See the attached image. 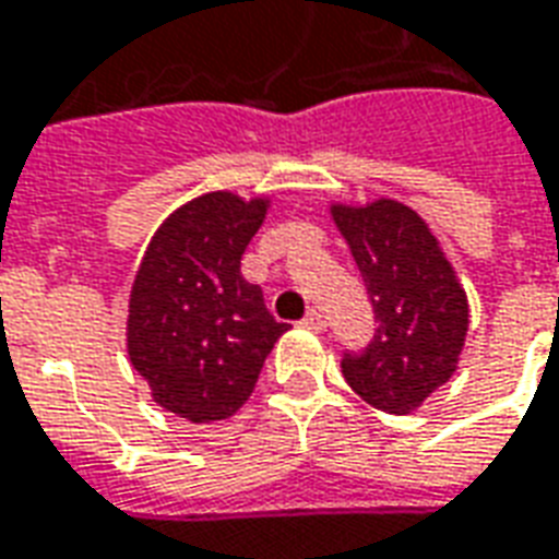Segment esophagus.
I'll return each mask as SVG.
<instances>
[{
    "label": "esophagus",
    "instance_id": "obj_1",
    "mask_svg": "<svg viewBox=\"0 0 559 559\" xmlns=\"http://www.w3.org/2000/svg\"><path fill=\"white\" fill-rule=\"evenodd\" d=\"M302 323H305V326H308V329H314V332H323V329H326V317L320 314L317 308H311V311L305 314Z\"/></svg>",
    "mask_w": 559,
    "mask_h": 559
}]
</instances>
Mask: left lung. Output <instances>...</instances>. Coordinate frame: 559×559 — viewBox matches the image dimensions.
<instances>
[{"mask_svg":"<svg viewBox=\"0 0 559 559\" xmlns=\"http://www.w3.org/2000/svg\"><path fill=\"white\" fill-rule=\"evenodd\" d=\"M374 305V338L347 350L350 389L383 413H411L455 374L467 338V293L428 224L399 200L332 206Z\"/></svg>","mask_w":559,"mask_h":559,"instance_id":"left-lung-1","label":"left lung"}]
</instances>
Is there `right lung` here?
I'll return each mask as SVG.
<instances>
[{"label":"right lung","instance_id":"add662e5","mask_svg":"<svg viewBox=\"0 0 559 559\" xmlns=\"http://www.w3.org/2000/svg\"><path fill=\"white\" fill-rule=\"evenodd\" d=\"M269 200L212 191L185 203L152 236L128 302V356L164 411L227 419L254 392L287 332L263 290L242 278V254Z\"/></svg>","mask_w":559,"mask_h":559}]
</instances>
